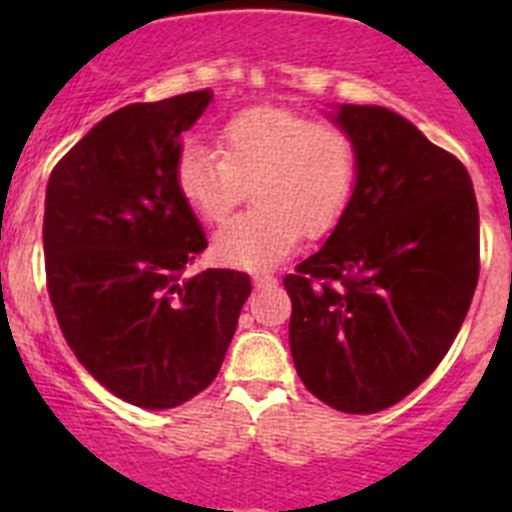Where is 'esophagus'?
<instances>
[{"label":"esophagus","mask_w":512,"mask_h":512,"mask_svg":"<svg viewBox=\"0 0 512 512\" xmlns=\"http://www.w3.org/2000/svg\"><path fill=\"white\" fill-rule=\"evenodd\" d=\"M277 284V277L271 274V271H256L253 274V287L264 289V287H274Z\"/></svg>","instance_id":"esophagus-1"}]
</instances>
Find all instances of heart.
<instances>
[{"mask_svg":"<svg viewBox=\"0 0 512 512\" xmlns=\"http://www.w3.org/2000/svg\"><path fill=\"white\" fill-rule=\"evenodd\" d=\"M215 151L184 146L174 182L194 212L210 223L228 217L251 189L253 207L212 238L220 264L269 269L300 243L338 225L354 197L356 143L336 122L284 107H251L220 125Z\"/></svg>","mask_w":512,"mask_h":512,"instance_id":"obj_1","label":"heart"}]
</instances>
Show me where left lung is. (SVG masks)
I'll list each match as a JSON object with an SVG mask.
<instances>
[{"mask_svg":"<svg viewBox=\"0 0 512 512\" xmlns=\"http://www.w3.org/2000/svg\"><path fill=\"white\" fill-rule=\"evenodd\" d=\"M356 187L328 241L284 277L289 351L341 413L392 408L454 343L479 277V210L459 158L379 104H338Z\"/></svg>","mask_w":512,"mask_h":512,"instance_id":"1","label":"left lung"}]
</instances>
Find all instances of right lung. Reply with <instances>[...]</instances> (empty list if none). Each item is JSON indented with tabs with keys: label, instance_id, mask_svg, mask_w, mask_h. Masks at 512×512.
<instances>
[{
	"label": "right lung",
	"instance_id": "obj_1",
	"mask_svg": "<svg viewBox=\"0 0 512 512\" xmlns=\"http://www.w3.org/2000/svg\"><path fill=\"white\" fill-rule=\"evenodd\" d=\"M210 102L202 89L112 112L45 189V277L63 338L102 387L143 410L210 387L251 295L243 271L182 277L207 238L174 164Z\"/></svg>",
	"mask_w": 512,
	"mask_h": 512
}]
</instances>
